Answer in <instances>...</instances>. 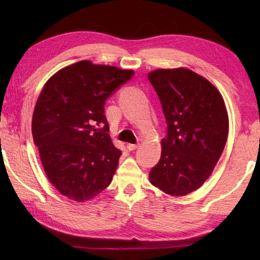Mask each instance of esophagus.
Masks as SVG:
<instances>
[{"instance_id": "34e87169", "label": "esophagus", "mask_w": 260, "mask_h": 260, "mask_svg": "<svg viewBox=\"0 0 260 260\" xmlns=\"http://www.w3.org/2000/svg\"><path fill=\"white\" fill-rule=\"evenodd\" d=\"M137 147H139V143H137V144H131V143L127 144V150H129V151H134Z\"/></svg>"}]
</instances>
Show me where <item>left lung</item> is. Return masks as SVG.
Segmentation results:
<instances>
[{"label": "left lung", "mask_w": 260, "mask_h": 260, "mask_svg": "<svg viewBox=\"0 0 260 260\" xmlns=\"http://www.w3.org/2000/svg\"><path fill=\"white\" fill-rule=\"evenodd\" d=\"M148 80L168 125L151 183L171 196L189 194L209 178L223 152L229 129L223 98L211 82L185 68L154 70Z\"/></svg>", "instance_id": "8db88e82"}]
</instances>
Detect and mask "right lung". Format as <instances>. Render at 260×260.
Listing matches in <instances>:
<instances>
[{
    "label": "right lung",
    "mask_w": 260,
    "mask_h": 260,
    "mask_svg": "<svg viewBox=\"0 0 260 260\" xmlns=\"http://www.w3.org/2000/svg\"><path fill=\"white\" fill-rule=\"evenodd\" d=\"M134 71L82 60L54 74L39 96L32 136L53 186L85 202L110 184L121 151L108 134L105 104Z\"/></svg>",
    "instance_id": "obj_1"
}]
</instances>
